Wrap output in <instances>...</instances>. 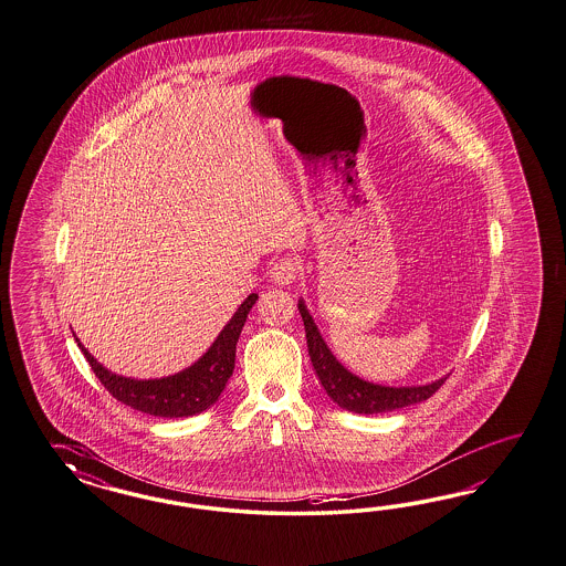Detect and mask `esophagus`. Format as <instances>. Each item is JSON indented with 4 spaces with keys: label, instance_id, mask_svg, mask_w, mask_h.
I'll list each match as a JSON object with an SVG mask.
<instances>
[{
    "label": "esophagus",
    "instance_id": "esophagus-1",
    "mask_svg": "<svg viewBox=\"0 0 566 566\" xmlns=\"http://www.w3.org/2000/svg\"><path fill=\"white\" fill-rule=\"evenodd\" d=\"M301 272V265L294 258H282V260L274 261L270 268V277L277 286H289Z\"/></svg>",
    "mask_w": 566,
    "mask_h": 566
}]
</instances>
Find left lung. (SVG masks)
Returning a JSON list of instances; mask_svg holds the SVG:
<instances>
[{
	"mask_svg": "<svg viewBox=\"0 0 566 566\" xmlns=\"http://www.w3.org/2000/svg\"><path fill=\"white\" fill-rule=\"evenodd\" d=\"M298 311L305 322L306 346L313 368L322 381L323 389L329 398L334 399L339 408L354 413H382L394 412L399 408L420 403L430 398L447 377L427 385H412V387H387L377 382L365 381L356 377L348 368L344 367L332 350L327 348L322 332L313 322L305 301H298Z\"/></svg>",
	"mask_w": 566,
	"mask_h": 566,
	"instance_id": "obj_1",
	"label": "left lung"
}]
</instances>
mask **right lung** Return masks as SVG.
I'll list each match as a JSON object with an SVG mask.
<instances>
[{
  "instance_id": "add662e5",
  "label": "right lung",
  "mask_w": 566,
  "mask_h": 566,
  "mask_svg": "<svg viewBox=\"0 0 566 566\" xmlns=\"http://www.w3.org/2000/svg\"><path fill=\"white\" fill-rule=\"evenodd\" d=\"M258 294H249L241 306L234 311L224 329L218 334L214 344L203 352L191 367L184 368L175 375L160 377V379H132L115 375L103 367L84 344L77 339V348L86 356L94 375L105 385L108 394L119 399L125 406L150 413L158 418H187L208 410L214 406L220 394L224 391L230 375L234 370V354L237 342L241 336L247 315L251 306L255 305Z\"/></svg>"
}]
</instances>
